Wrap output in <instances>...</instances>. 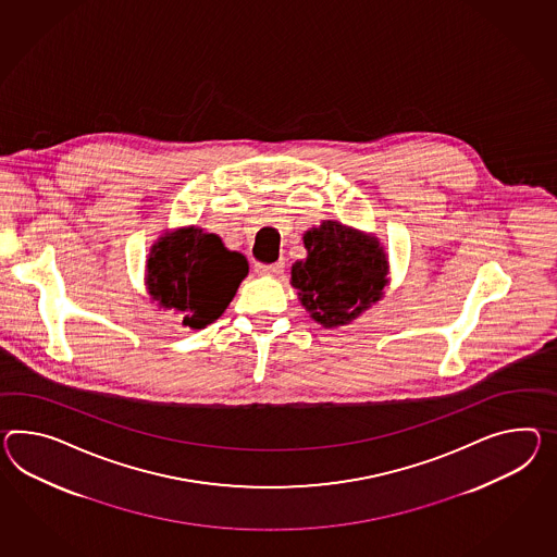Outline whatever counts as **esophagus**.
Here are the masks:
<instances>
[{
	"instance_id": "esophagus-1",
	"label": "esophagus",
	"mask_w": 557,
	"mask_h": 557,
	"mask_svg": "<svg viewBox=\"0 0 557 557\" xmlns=\"http://www.w3.org/2000/svg\"><path fill=\"white\" fill-rule=\"evenodd\" d=\"M256 273H258V275L277 277V275H282V273H284V263H282V261H277V263H270V265H265V263H256Z\"/></svg>"
}]
</instances>
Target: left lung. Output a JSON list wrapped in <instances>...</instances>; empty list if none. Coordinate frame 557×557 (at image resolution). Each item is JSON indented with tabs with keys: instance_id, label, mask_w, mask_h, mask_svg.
Wrapping results in <instances>:
<instances>
[{
	"instance_id": "left-lung-1",
	"label": "left lung",
	"mask_w": 557,
	"mask_h": 557,
	"mask_svg": "<svg viewBox=\"0 0 557 557\" xmlns=\"http://www.w3.org/2000/svg\"><path fill=\"white\" fill-rule=\"evenodd\" d=\"M304 247L289 282L320 326H346L384 298L388 256L376 235L324 219L304 233Z\"/></svg>"
}]
</instances>
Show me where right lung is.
I'll use <instances>...</instances> for the list:
<instances>
[{"label": "right lung", "mask_w": 557, "mask_h": 557, "mask_svg": "<svg viewBox=\"0 0 557 557\" xmlns=\"http://www.w3.org/2000/svg\"><path fill=\"white\" fill-rule=\"evenodd\" d=\"M247 273L244 253L227 249L215 233L189 225L164 231L150 245L145 284L159 310L177 313L185 327L203 330L227 310Z\"/></svg>", "instance_id": "add662e5"}]
</instances>
